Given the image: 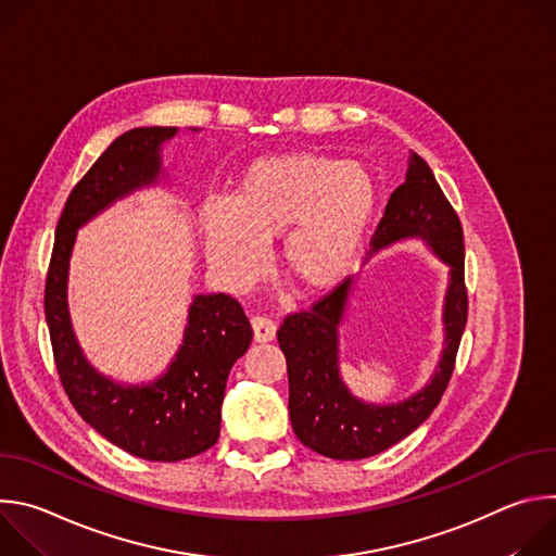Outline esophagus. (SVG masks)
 <instances>
[{"label":"esophagus","mask_w":556,"mask_h":556,"mask_svg":"<svg viewBox=\"0 0 556 556\" xmlns=\"http://www.w3.org/2000/svg\"><path fill=\"white\" fill-rule=\"evenodd\" d=\"M251 326H253V332H255V341L257 343H268L275 339V332H277V326L273 324V319H268V316H253L251 319Z\"/></svg>","instance_id":"1"}]
</instances>
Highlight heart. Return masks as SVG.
<instances>
[{
	"label": "heart",
	"mask_w": 556,
	"mask_h": 556,
	"mask_svg": "<svg viewBox=\"0 0 556 556\" xmlns=\"http://www.w3.org/2000/svg\"><path fill=\"white\" fill-rule=\"evenodd\" d=\"M376 208L369 172L321 153L260 157L235 182L230 200L200 208L206 260L235 290L266 270V244L279 240L281 270L305 292L339 286L356 266Z\"/></svg>",
	"instance_id": "1"
}]
</instances>
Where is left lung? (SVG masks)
<instances>
[{
    "instance_id": "8db88e82",
    "label": "left lung",
    "mask_w": 556,
    "mask_h": 556,
    "mask_svg": "<svg viewBox=\"0 0 556 556\" xmlns=\"http://www.w3.org/2000/svg\"><path fill=\"white\" fill-rule=\"evenodd\" d=\"M405 237H422L435 255L451 266L444 299V352L431 382L395 405H367L348 391L339 376V326L352 279H343L309 309L288 314L277 330L288 365L290 422L307 448L332 459L378 455L416 431L438 407L455 369L457 348L466 328L468 296L464 283V232L459 217L433 172L420 155H412L405 182L384 206L371 247L378 251Z\"/></svg>"
}]
</instances>
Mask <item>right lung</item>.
<instances>
[{"mask_svg":"<svg viewBox=\"0 0 556 556\" xmlns=\"http://www.w3.org/2000/svg\"><path fill=\"white\" fill-rule=\"evenodd\" d=\"M176 131H125L76 182L56 224L43 296L56 374L72 407L112 444L151 462L187 459L217 442L226 378L253 339L247 314L228 294H198L167 374L149 384L125 387L86 361L72 332L65 290L76 230L112 202L153 185L161 176V147Z\"/></svg>","mask_w":556,"mask_h":556,"instance_id":"obj_1","label":"right lung"}]
</instances>
